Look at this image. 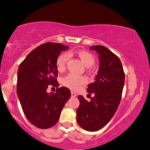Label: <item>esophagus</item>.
Listing matches in <instances>:
<instances>
[{"mask_svg":"<svg viewBox=\"0 0 150 150\" xmlns=\"http://www.w3.org/2000/svg\"><path fill=\"white\" fill-rule=\"evenodd\" d=\"M77 96V93L73 92V91H71V97H76Z\"/></svg>","mask_w":150,"mask_h":150,"instance_id":"34e87169","label":"esophagus"}]
</instances>
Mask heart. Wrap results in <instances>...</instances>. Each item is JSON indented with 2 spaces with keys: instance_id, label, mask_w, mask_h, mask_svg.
I'll return each instance as SVG.
<instances>
[{
  "instance_id": "heart-1",
  "label": "heart",
  "mask_w": 150,
  "mask_h": 150,
  "mask_svg": "<svg viewBox=\"0 0 150 150\" xmlns=\"http://www.w3.org/2000/svg\"><path fill=\"white\" fill-rule=\"evenodd\" d=\"M77 57L80 59L83 64L86 67L89 68L92 66L95 63V58L92 54L84 50H80L76 52ZM68 59L67 54H61L58 57L56 61V66L59 72L64 71L66 68V65ZM62 84L69 89L76 91L82 87V85L87 82V79L84 76H77L73 74L66 75L61 80Z\"/></svg>"
}]
</instances>
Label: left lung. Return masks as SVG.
Masks as SVG:
<instances>
[{
	"label": "left lung",
	"instance_id": "1",
	"mask_svg": "<svg viewBox=\"0 0 150 150\" xmlns=\"http://www.w3.org/2000/svg\"><path fill=\"white\" fill-rule=\"evenodd\" d=\"M98 54L99 69L94 82L88 85L87 92L94 93L88 102L79 96L77 122L82 129L96 131L107 124L116 112L124 85L123 67L118 57L105 47H90Z\"/></svg>",
	"mask_w": 150,
	"mask_h": 150
}]
</instances>
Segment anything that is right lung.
Masks as SVG:
<instances>
[{"label": "right lung", "instance_id": "1", "mask_svg": "<svg viewBox=\"0 0 150 150\" xmlns=\"http://www.w3.org/2000/svg\"><path fill=\"white\" fill-rule=\"evenodd\" d=\"M68 47L47 42L34 49L19 66L17 72L18 98L28 121L40 129H48L59 121L61 112L70 97L68 88L47 93L48 85L59 86L56 61Z\"/></svg>", "mask_w": 150, "mask_h": 150}]
</instances>
